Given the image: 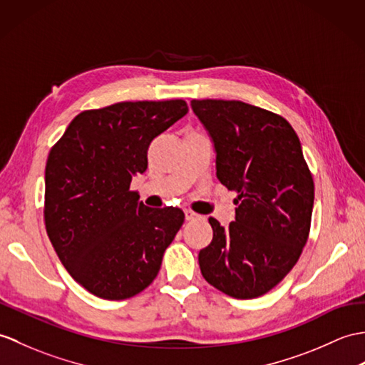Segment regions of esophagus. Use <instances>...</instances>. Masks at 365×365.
I'll list each match as a JSON object with an SVG mask.
<instances>
[{
  "mask_svg": "<svg viewBox=\"0 0 365 365\" xmlns=\"http://www.w3.org/2000/svg\"><path fill=\"white\" fill-rule=\"evenodd\" d=\"M200 216L197 215V213H194V211H191V210H186L185 211V219L186 221H196V219H199Z\"/></svg>",
  "mask_w": 365,
  "mask_h": 365,
  "instance_id": "esophagus-1",
  "label": "esophagus"
}]
</instances>
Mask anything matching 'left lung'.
I'll return each mask as SVG.
<instances>
[{"instance_id":"obj_1","label":"left lung","mask_w":365,"mask_h":365,"mask_svg":"<svg viewBox=\"0 0 365 365\" xmlns=\"http://www.w3.org/2000/svg\"><path fill=\"white\" fill-rule=\"evenodd\" d=\"M216 152V177L236 191L235 221L215 217L213 241L199 252L203 278L235 299H255L289 274L308 241L314 182L284 118L222 99H192Z\"/></svg>"}]
</instances>
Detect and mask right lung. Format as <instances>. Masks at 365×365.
I'll return each instance as SVG.
<instances>
[{"mask_svg":"<svg viewBox=\"0 0 365 365\" xmlns=\"http://www.w3.org/2000/svg\"><path fill=\"white\" fill-rule=\"evenodd\" d=\"M186 113L182 99L87 110L49 152L46 232L65 269L96 297L124 300L146 289L180 230V208H149L129 188L146 171L150 141Z\"/></svg>","mask_w":365,"mask_h":365,"instance_id":"obj_1","label":"right lung"}]
</instances>
